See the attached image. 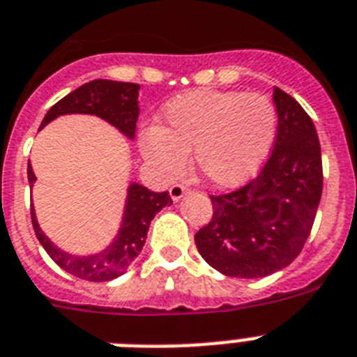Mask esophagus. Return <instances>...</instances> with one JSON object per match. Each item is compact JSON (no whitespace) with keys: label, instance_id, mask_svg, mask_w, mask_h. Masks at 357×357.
<instances>
[{"label":"esophagus","instance_id":"1","mask_svg":"<svg viewBox=\"0 0 357 357\" xmlns=\"http://www.w3.org/2000/svg\"><path fill=\"white\" fill-rule=\"evenodd\" d=\"M188 191H190V188L185 184H173L172 188H169V195H172V199L176 202V200H181Z\"/></svg>","mask_w":357,"mask_h":357}]
</instances>
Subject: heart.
Here are the masks:
<instances>
[{
  "label": "heart",
  "mask_w": 357,
  "mask_h": 357,
  "mask_svg": "<svg viewBox=\"0 0 357 357\" xmlns=\"http://www.w3.org/2000/svg\"><path fill=\"white\" fill-rule=\"evenodd\" d=\"M278 131L266 96L190 91L162 109L160 126L142 132L140 151L162 175H181L193 149L195 169L213 188H237L263 167Z\"/></svg>",
  "instance_id": "heart-1"
}]
</instances>
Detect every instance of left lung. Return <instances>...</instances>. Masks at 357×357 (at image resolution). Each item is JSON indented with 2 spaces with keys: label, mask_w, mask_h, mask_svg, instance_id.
<instances>
[{
  "label": "left lung",
  "mask_w": 357,
  "mask_h": 357,
  "mask_svg": "<svg viewBox=\"0 0 357 357\" xmlns=\"http://www.w3.org/2000/svg\"><path fill=\"white\" fill-rule=\"evenodd\" d=\"M278 137L272 155L241 190L213 197V217L195 234L206 263L228 278L259 279L301 253L323 193L316 126L290 94L273 89Z\"/></svg>",
  "instance_id": "obj_1"
}]
</instances>
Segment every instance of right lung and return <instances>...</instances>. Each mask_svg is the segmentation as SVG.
I'll use <instances>...</instances> for the list:
<instances>
[{"label":"right lung","instance_id":"right-lung-1","mask_svg":"<svg viewBox=\"0 0 357 357\" xmlns=\"http://www.w3.org/2000/svg\"><path fill=\"white\" fill-rule=\"evenodd\" d=\"M138 91H140L138 84L113 82V79H93L89 84H84L82 87L67 94L60 102H56L47 111L40 129L63 114H94V116L114 126L122 135L132 140L135 131H137L138 113H140ZM26 176H29L31 185L36 182V175L32 172L31 162L26 166ZM172 202L173 200L167 191L155 193L138 182H131L128 188L119 234L113 238V243L105 246L104 250L96 253H87V255H75V253L58 248L51 238L41 231L34 208L31 210L32 226H34V234L41 246L61 270H66L67 273L84 279V281L104 282L119 278L131 266L132 261L138 257V253L142 252L153 217Z\"/></svg>","mask_w":357,"mask_h":357}]
</instances>
